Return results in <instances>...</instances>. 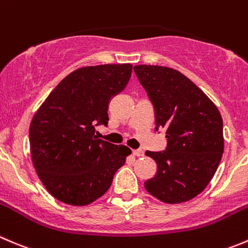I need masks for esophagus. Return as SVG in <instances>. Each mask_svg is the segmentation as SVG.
Wrapping results in <instances>:
<instances>
[{"label":"esophagus","instance_id":"1","mask_svg":"<svg viewBox=\"0 0 248 248\" xmlns=\"http://www.w3.org/2000/svg\"><path fill=\"white\" fill-rule=\"evenodd\" d=\"M133 155L140 157V156H144V151L141 149H136V150H133Z\"/></svg>","mask_w":248,"mask_h":248}]
</instances>
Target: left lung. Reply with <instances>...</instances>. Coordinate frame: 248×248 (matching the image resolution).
Here are the masks:
<instances>
[{
    "label": "left lung",
    "mask_w": 248,
    "mask_h": 248,
    "mask_svg": "<svg viewBox=\"0 0 248 248\" xmlns=\"http://www.w3.org/2000/svg\"><path fill=\"white\" fill-rule=\"evenodd\" d=\"M134 73L155 111V129H163L167 146L146 151L157 163L144 183L146 191L166 203L198 196L215 175L224 151L223 120L212 100L174 69L136 65Z\"/></svg>",
    "instance_id": "obj_1"
}]
</instances>
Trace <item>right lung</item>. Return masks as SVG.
Wrapping results in <instances>:
<instances>
[{
  "instance_id": "right-lung-1",
  "label": "right lung",
  "mask_w": 248,
  "mask_h": 248,
  "mask_svg": "<svg viewBox=\"0 0 248 248\" xmlns=\"http://www.w3.org/2000/svg\"><path fill=\"white\" fill-rule=\"evenodd\" d=\"M131 64L86 66L50 92L29 131L31 157L46 189L57 200L86 206L104 195L131 149L99 139L109 103L126 88Z\"/></svg>"
}]
</instances>
